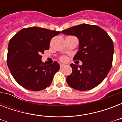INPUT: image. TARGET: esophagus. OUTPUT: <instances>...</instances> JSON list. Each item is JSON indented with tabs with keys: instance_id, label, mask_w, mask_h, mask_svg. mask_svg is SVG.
Masks as SVG:
<instances>
[{
	"instance_id": "34e87169",
	"label": "esophagus",
	"mask_w": 122,
	"mask_h": 122,
	"mask_svg": "<svg viewBox=\"0 0 122 122\" xmlns=\"http://www.w3.org/2000/svg\"><path fill=\"white\" fill-rule=\"evenodd\" d=\"M65 65H63V64H61V65H60V68H63V67L65 66Z\"/></svg>"
}]
</instances>
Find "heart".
Returning a JSON list of instances; mask_svg holds the SVG:
<instances>
[{
  "label": "heart",
  "mask_w": 122,
  "mask_h": 122,
  "mask_svg": "<svg viewBox=\"0 0 122 122\" xmlns=\"http://www.w3.org/2000/svg\"><path fill=\"white\" fill-rule=\"evenodd\" d=\"M60 60L63 62H66L68 61V58H67L66 56H62V57L60 58Z\"/></svg>",
  "instance_id": "obj_1"
}]
</instances>
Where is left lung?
Instances as JSON below:
<instances>
[{
  "mask_svg": "<svg viewBox=\"0 0 122 122\" xmlns=\"http://www.w3.org/2000/svg\"><path fill=\"white\" fill-rule=\"evenodd\" d=\"M61 33L73 35L79 41V49L73 60L82 65L71 64L72 73L66 77L73 89L84 91L99 85L110 71L114 53L113 42L108 34L96 25L81 24L63 30Z\"/></svg>",
  "mask_w": 122,
  "mask_h": 122,
  "instance_id": "left-lung-1",
  "label": "left lung"
}]
</instances>
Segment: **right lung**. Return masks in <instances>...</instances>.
<instances>
[{"label": "right lung", "instance_id": "obj_1", "mask_svg": "<svg viewBox=\"0 0 122 122\" xmlns=\"http://www.w3.org/2000/svg\"><path fill=\"white\" fill-rule=\"evenodd\" d=\"M61 32L33 27L18 31L9 43L7 66L17 82L33 91L45 89L51 84L59 70V63L46 65L41 60L42 54L49 49L50 41Z\"/></svg>", "mask_w": 122, "mask_h": 122}]
</instances>
